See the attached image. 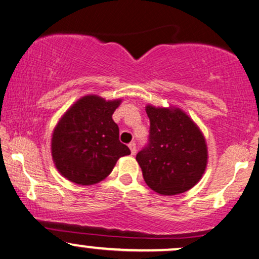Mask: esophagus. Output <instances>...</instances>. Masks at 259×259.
Returning a JSON list of instances; mask_svg holds the SVG:
<instances>
[{
    "mask_svg": "<svg viewBox=\"0 0 259 259\" xmlns=\"http://www.w3.org/2000/svg\"><path fill=\"white\" fill-rule=\"evenodd\" d=\"M128 147H130V149H131V154L135 155V154L137 153V145H136V143H135V142H131L130 144H128Z\"/></svg>",
    "mask_w": 259,
    "mask_h": 259,
    "instance_id": "esophagus-1",
    "label": "esophagus"
}]
</instances>
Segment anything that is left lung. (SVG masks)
Masks as SVG:
<instances>
[{"label": "left lung", "instance_id": "1", "mask_svg": "<svg viewBox=\"0 0 259 259\" xmlns=\"http://www.w3.org/2000/svg\"><path fill=\"white\" fill-rule=\"evenodd\" d=\"M149 143L136 159L145 183L161 195L191 189L207 166V145L196 123L178 108H145Z\"/></svg>", "mask_w": 259, "mask_h": 259}]
</instances>
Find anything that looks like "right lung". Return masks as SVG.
Masks as SVG:
<instances>
[{"label":"right lung","instance_id":"right-lung-1","mask_svg":"<svg viewBox=\"0 0 259 259\" xmlns=\"http://www.w3.org/2000/svg\"><path fill=\"white\" fill-rule=\"evenodd\" d=\"M120 103L91 94L63 115L52 136V157L63 177L80 185L99 183L120 157L131 154L112 120Z\"/></svg>","mask_w":259,"mask_h":259}]
</instances>
